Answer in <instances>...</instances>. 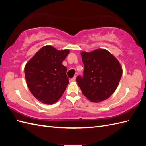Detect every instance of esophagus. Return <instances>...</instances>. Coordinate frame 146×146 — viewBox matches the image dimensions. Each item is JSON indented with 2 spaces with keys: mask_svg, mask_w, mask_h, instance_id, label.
<instances>
[{
  "mask_svg": "<svg viewBox=\"0 0 146 146\" xmlns=\"http://www.w3.org/2000/svg\"><path fill=\"white\" fill-rule=\"evenodd\" d=\"M76 76H73L72 78H71V82H75V80H76Z\"/></svg>",
  "mask_w": 146,
  "mask_h": 146,
  "instance_id": "esophagus-1",
  "label": "esophagus"
}]
</instances>
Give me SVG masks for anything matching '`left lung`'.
Wrapping results in <instances>:
<instances>
[{"mask_svg": "<svg viewBox=\"0 0 146 146\" xmlns=\"http://www.w3.org/2000/svg\"><path fill=\"white\" fill-rule=\"evenodd\" d=\"M84 64L83 76L76 82L90 101L98 102L109 98L115 91L122 75V68L115 56L105 49L81 53Z\"/></svg>", "mask_w": 146, "mask_h": 146, "instance_id": "obj_1", "label": "left lung"}]
</instances>
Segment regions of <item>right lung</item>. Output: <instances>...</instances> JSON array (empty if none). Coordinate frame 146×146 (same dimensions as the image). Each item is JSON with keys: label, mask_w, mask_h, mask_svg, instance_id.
Instances as JSON below:
<instances>
[{"label": "right lung", "mask_w": 146, "mask_h": 146, "mask_svg": "<svg viewBox=\"0 0 146 146\" xmlns=\"http://www.w3.org/2000/svg\"><path fill=\"white\" fill-rule=\"evenodd\" d=\"M46 46L36 52L24 68L27 85L34 97L45 104L56 103L66 88L67 68L62 64L69 54Z\"/></svg>", "instance_id": "add662e5"}]
</instances>
